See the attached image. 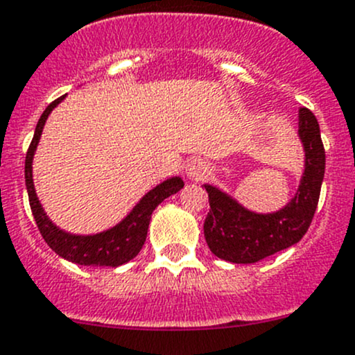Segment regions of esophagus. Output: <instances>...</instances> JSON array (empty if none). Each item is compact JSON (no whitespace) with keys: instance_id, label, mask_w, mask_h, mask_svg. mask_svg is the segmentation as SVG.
I'll return each mask as SVG.
<instances>
[{"instance_id":"obj_1","label":"esophagus","mask_w":355,"mask_h":355,"mask_svg":"<svg viewBox=\"0 0 355 355\" xmlns=\"http://www.w3.org/2000/svg\"><path fill=\"white\" fill-rule=\"evenodd\" d=\"M185 173H187L189 180L202 182L209 175V165L202 159H196V162L189 163L187 168H185Z\"/></svg>"}]
</instances>
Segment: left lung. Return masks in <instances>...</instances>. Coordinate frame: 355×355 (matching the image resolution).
Listing matches in <instances>:
<instances>
[{"mask_svg":"<svg viewBox=\"0 0 355 355\" xmlns=\"http://www.w3.org/2000/svg\"><path fill=\"white\" fill-rule=\"evenodd\" d=\"M297 136L304 149V171L297 192L279 211L253 212L214 185H204L211 206L204 221V236L216 257L233 263H255L304 236L318 206L325 175V148L318 121L304 107L300 109Z\"/></svg>","mask_w":355,"mask_h":355,"instance_id":"1","label":"left lung"}]
</instances>
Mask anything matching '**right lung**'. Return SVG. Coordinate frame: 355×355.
<instances>
[{
	"label": "right lung",
	"mask_w": 355,
	"mask_h": 355,
	"mask_svg": "<svg viewBox=\"0 0 355 355\" xmlns=\"http://www.w3.org/2000/svg\"><path fill=\"white\" fill-rule=\"evenodd\" d=\"M64 96L66 95H62L61 98L54 100L40 115L35 132H33V139L28 146L27 156H25V185H27L30 209H32L33 219H35L42 238L59 257L73 263H78V266L119 267L122 263H128L129 260H132L141 252L144 241H146L153 211L166 197L173 196L184 187V180L180 177H171L159 185H156L134 206L132 211L119 225L107 231H102V233L71 234L68 231L55 226L47 218L46 211L40 206L39 197L35 193L32 177V162L37 144H39L40 136H42L44 124H46L47 117L54 110V107H58L64 100Z\"/></svg>",
	"instance_id": "right-lung-1"
}]
</instances>
